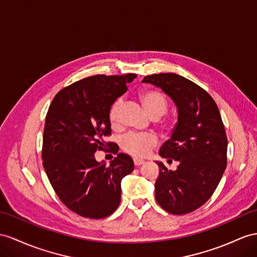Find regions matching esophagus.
<instances>
[{
	"label": "esophagus",
	"instance_id": "obj_1",
	"mask_svg": "<svg viewBox=\"0 0 257 257\" xmlns=\"http://www.w3.org/2000/svg\"><path fill=\"white\" fill-rule=\"evenodd\" d=\"M134 164H135V166H140V165H142V164H144V161L139 160V159H135Z\"/></svg>",
	"mask_w": 257,
	"mask_h": 257
}]
</instances>
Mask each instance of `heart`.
<instances>
[{
  "label": "heart",
  "instance_id": "1",
  "mask_svg": "<svg viewBox=\"0 0 257 257\" xmlns=\"http://www.w3.org/2000/svg\"><path fill=\"white\" fill-rule=\"evenodd\" d=\"M141 100L147 111L151 117H162L167 110V101L165 96L157 91H146L141 94ZM122 105L121 98L117 100L111 105L109 109V120L116 124L119 119V110ZM157 144V137L153 134H136L129 133L121 138V148L127 153L143 157L147 156L152 148Z\"/></svg>",
  "mask_w": 257,
  "mask_h": 257
}]
</instances>
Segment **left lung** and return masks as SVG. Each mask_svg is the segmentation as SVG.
Masks as SVG:
<instances>
[{"mask_svg": "<svg viewBox=\"0 0 257 257\" xmlns=\"http://www.w3.org/2000/svg\"><path fill=\"white\" fill-rule=\"evenodd\" d=\"M142 82L162 89L178 111L172 137L159 154L179 165L168 170L156 161L155 199L170 214L191 213L213 195L227 166L228 142L218 107L205 90L179 75H151Z\"/></svg>", "mask_w": 257, "mask_h": 257, "instance_id": "left-lung-1", "label": "left lung"}]
</instances>
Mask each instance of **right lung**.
<instances>
[{"mask_svg": "<svg viewBox=\"0 0 257 257\" xmlns=\"http://www.w3.org/2000/svg\"><path fill=\"white\" fill-rule=\"evenodd\" d=\"M135 74L96 75L64 88L52 101L43 133V167L54 191L72 212L101 219L120 203L121 180L133 173L134 161L119 153L107 166L95 152L110 135L109 109L128 89Z\"/></svg>", "mask_w": 257, "mask_h": 257, "instance_id": "add662e5", "label": "right lung"}]
</instances>
